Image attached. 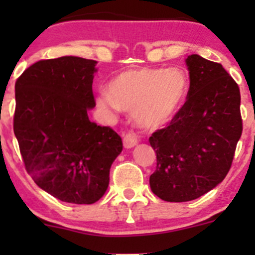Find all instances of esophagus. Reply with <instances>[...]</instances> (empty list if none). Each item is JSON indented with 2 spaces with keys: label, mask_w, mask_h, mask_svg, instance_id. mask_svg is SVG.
<instances>
[{
  "label": "esophagus",
  "mask_w": 255,
  "mask_h": 255,
  "mask_svg": "<svg viewBox=\"0 0 255 255\" xmlns=\"http://www.w3.org/2000/svg\"><path fill=\"white\" fill-rule=\"evenodd\" d=\"M138 144V137L134 134V133L129 132V133H126L125 137H123V145L125 148L130 149L133 146H135Z\"/></svg>",
  "instance_id": "34e87169"
}]
</instances>
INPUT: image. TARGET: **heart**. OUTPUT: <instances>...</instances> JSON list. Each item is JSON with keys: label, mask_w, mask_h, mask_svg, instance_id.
I'll return each mask as SVG.
<instances>
[{"label": "heart", "mask_w": 255, "mask_h": 255, "mask_svg": "<svg viewBox=\"0 0 255 255\" xmlns=\"http://www.w3.org/2000/svg\"><path fill=\"white\" fill-rule=\"evenodd\" d=\"M187 78L180 69L139 68L118 74L102 92L99 105L107 111L133 112L139 127L156 129L168 125L181 109Z\"/></svg>", "instance_id": "1"}]
</instances>
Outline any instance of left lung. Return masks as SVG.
<instances>
[{
	"label": "left lung",
	"instance_id": "8db88e82",
	"mask_svg": "<svg viewBox=\"0 0 255 255\" xmlns=\"http://www.w3.org/2000/svg\"><path fill=\"white\" fill-rule=\"evenodd\" d=\"M187 101L149 142L156 153L150 189L168 202H186L215 189L230 171L242 135L241 94L223 66L197 54L185 59Z\"/></svg>",
	"mask_w": 255,
	"mask_h": 255
}]
</instances>
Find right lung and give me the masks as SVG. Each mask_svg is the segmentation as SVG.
Wrapping results in <instances>:
<instances>
[{
	"mask_svg": "<svg viewBox=\"0 0 255 255\" xmlns=\"http://www.w3.org/2000/svg\"><path fill=\"white\" fill-rule=\"evenodd\" d=\"M97 61L61 56L33 64L16 82L13 129L25 169L60 201L91 205L106 192L110 169L123 148L89 110Z\"/></svg>",
	"mask_w": 255,
	"mask_h": 255,
	"instance_id": "add662e5",
	"label": "right lung"
}]
</instances>
